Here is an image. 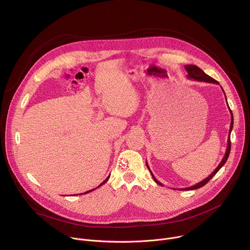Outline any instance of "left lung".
I'll list each match as a JSON object with an SVG mask.
<instances>
[{
	"label": "left lung",
	"mask_w": 250,
	"mask_h": 250,
	"mask_svg": "<svg viewBox=\"0 0 250 250\" xmlns=\"http://www.w3.org/2000/svg\"><path fill=\"white\" fill-rule=\"evenodd\" d=\"M185 69H186L187 73H188V75H187V78H188V79H193V80L200 81V82H207V83L219 84V82H218V81H216L215 79H212L211 77H209L208 75H207L201 68H199V67H198V66H196V65H192V64H190V65H185ZM221 88H222V86H221ZM222 90H223V92L225 93V91H224V89H223V88H222ZM225 97H226V94H225ZM226 100H227V97H226ZM227 103H228V101H227ZM229 113H230V117H231V122H230V126H229V131L228 147H227V150H226V154H225L224 158L222 159L221 163L218 165V167H217L215 170H213V172H212L211 174H209V176H208V177H207L206 179H204V180H203V181H201L200 183H198V184H196V185H194V186L188 187V188L180 189V190H196V189H199V188H201V187L205 186V185H206V184H207V183L211 179V178L218 173V171H219V170H220V169H221V168L226 164V162H227V160H228V158H229V151H230V146H231V142H230V132H231L232 127H233V116H232V112L230 111V109H229ZM146 166H147L148 170L150 171V168H149V166H148L147 162H146ZM150 173H151V176H152V178H153V180H154L157 184H159L160 186H163V184H161L159 181H157V180H156V178L154 177V175L152 174V172H151V171H150Z\"/></svg>",
	"instance_id": "8db88e82"
}]
</instances>
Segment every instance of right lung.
I'll return each instance as SVG.
<instances>
[{"label":"right lung","mask_w":250,"mask_h":250,"mask_svg":"<svg viewBox=\"0 0 250 250\" xmlns=\"http://www.w3.org/2000/svg\"><path fill=\"white\" fill-rule=\"evenodd\" d=\"M109 178H110V176H109L108 178H106V179H105V180H104L103 183H101V184L98 186V188H99V187H101L102 185H104V184L106 181H108V180H109ZM96 189H97V188H96ZM94 190H95V189H92V190H90V191H87V192H85V193H82V194H87V193H90V192H92V191H94ZM77 195H78V194H77ZM80 195H81V194H80Z\"/></svg>","instance_id":"1"}]
</instances>
